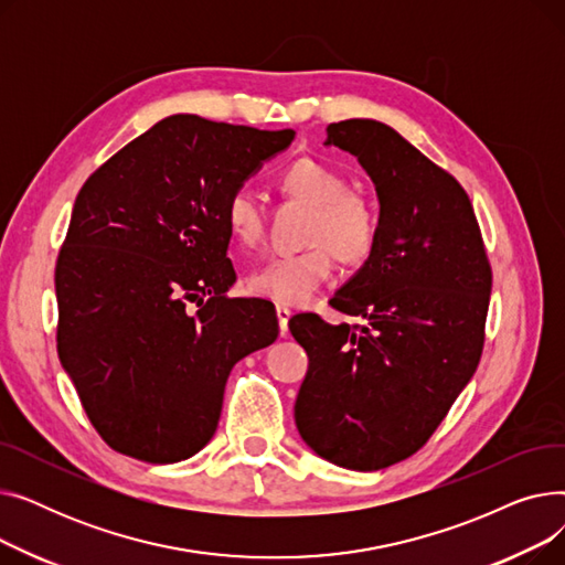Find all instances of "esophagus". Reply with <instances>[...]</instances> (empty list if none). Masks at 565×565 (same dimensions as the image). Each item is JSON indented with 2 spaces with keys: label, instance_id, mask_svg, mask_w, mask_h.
Segmentation results:
<instances>
[{
  "label": "esophagus",
  "instance_id": "34e87169",
  "mask_svg": "<svg viewBox=\"0 0 565 565\" xmlns=\"http://www.w3.org/2000/svg\"><path fill=\"white\" fill-rule=\"evenodd\" d=\"M290 311L286 309V307H277V320H279V332H281V337H286L288 334V320H290Z\"/></svg>",
  "mask_w": 565,
  "mask_h": 565
}]
</instances>
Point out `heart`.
<instances>
[{
    "mask_svg": "<svg viewBox=\"0 0 565 565\" xmlns=\"http://www.w3.org/2000/svg\"><path fill=\"white\" fill-rule=\"evenodd\" d=\"M281 190L313 207L305 243L309 249L275 256L247 277L256 298L279 307H305L313 292L334 273V254L350 265L364 263L377 245L380 215L375 205L350 192L348 178L316 158H300L279 175ZM224 222L233 243L254 247L263 235V207L249 190H235L226 199Z\"/></svg>",
    "mask_w": 565,
    "mask_h": 565,
    "instance_id": "obj_1",
    "label": "heart"
}]
</instances>
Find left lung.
<instances>
[{
  "label": "left lung",
  "mask_w": 565,
  "mask_h": 565,
  "mask_svg": "<svg viewBox=\"0 0 565 565\" xmlns=\"http://www.w3.org/2000/svg\"><path fill=\"white\" fill-rule=\"evenodd\" d=\"M324 143L371 175L380 237L332 298L362 324L288 322L309 354L295 424L320 458L375 471L417 454L477 371L492 270L467 192L394 128L348 118Z\"/></svg>",
  "instance_id": "1"
}]
</instances>
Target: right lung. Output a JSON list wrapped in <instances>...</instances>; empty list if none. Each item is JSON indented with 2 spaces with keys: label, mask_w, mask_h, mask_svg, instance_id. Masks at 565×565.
Instances as JSON below:
<instances>
[{
  "label": "right lung",
  "mask_w": 565,
  "mask_h": 565,
  "mask_svg": "<svg viewBox=\"0 0 565 565\" xmlns=\"http://www.w3.org/2000/svg\"><path fill=\"white\" fill-rule=\"evenodd\" d=\"M292 137L173 114L82 185L54 270L56 352L114 451L158 465L201 451L231 369L275 343L270 302L226 298L224 205Z\"/></svg>",
  "instance_id": "1"
}]
</instances>
